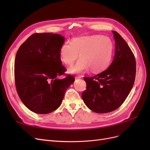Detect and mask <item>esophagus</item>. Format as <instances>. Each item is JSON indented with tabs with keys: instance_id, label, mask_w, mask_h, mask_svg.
Returning a JSON list of instances; mask_svg holds the SVG:
<instances>
[{
	"instance_id": "1",
	"label": "esophagus",
	"mask_w": 150,
	"mask_h": 150,
	"mask_svg": "<svg viewBox=\"0 0 150 150\" xmlns=\"http://www.w3.org/2000/svg\"><path fill=\"white\" fill-rule=\"evenodd\" d=\"M81 76H76L75 78L76 79H81Z\"/></svg>"
}]
</instances>
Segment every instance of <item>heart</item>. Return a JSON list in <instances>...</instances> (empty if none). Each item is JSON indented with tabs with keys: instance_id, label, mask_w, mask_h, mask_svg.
I'll list each match as a JSON object with an SVG mask.
<instances>
[{
	"instance_id": "obj_1",
	"label": "heart",
	"mask_w": 150,
	"mask_h": 150,
	"mask_svg": "<svg viewBox=\"0 0 150 150\" xmlns=\"http://www.w3.org/2000/svg\"><path fill=\"white\" fill-rule=\"evenodd\" d=\"M113 44L105 35H84L74 38L71 43L64 42L59 54L61 61L67 66L76 64L69 69L72 74H81L89 68L93 72H100L109 66L111 59Z\"/></svg>"
}]
</instances>
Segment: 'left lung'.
I'll use <instances>...</instances> for the list:
<instances>
[{
	"instance_id": "8db88e82",
	"label": "left lung",
	"mask_w": 150,
	"mask_h": 150,
	"mask_svg": "<svg viewBox=\"0 0 150 150\" xmlns=\"http://www.w3.org/2000/svg\"><path fill=\"white\" fill-rule=\"evenodd\" d=\"M115 54L105 71L90 78L84 77L86 89L82 93L84 103L91 110L106 113L118 108L128 97L134 83L136 61L128 44L116 31Z\"/></svg>"
}]
</instances>
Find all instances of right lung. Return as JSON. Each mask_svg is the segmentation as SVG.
Returning a JSON list of instances; mask_svg holds the SVG:
<instances>
[{
	"instance_id": "right-lung-1",
	"label": "right lung",
	"mask_w": 150,
	"mask_h": 150,
	"mask_svg": "<svg viewBox=\"0 0 150 150\" xmlns=\"http://www.w3.org/2000/svg\"><path fill=\"white\" fill-rule=\"evenodd\" d=\"M64 38L52 33L31 35L16 54L14 76L17 92L22 102L38 114H48L60 106L74 77L64 74L60 48Z\"/></svg>"
}]
</instances>
